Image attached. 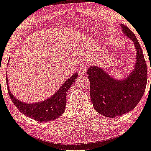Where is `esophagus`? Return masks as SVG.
Returning a JSON list of instances; mask_svg holds the SVG:
<instances>
[{
  "mask_svg": "<svg viewBox=\"0 0 151 151\" xmlns=\"http://www.w3.org/2000/svg\"><path fill=\"white\" fill-rule=\"evenodd\" d=\"M86 69H87V66H83L81 68H80L79 69V73L81 75H83L86 72Z\"/></svg>",
  "mask_w": 151,
  "mask_h": 151,
  "instance_id": "1",
  "label": "esophagus"
}]
</instances>
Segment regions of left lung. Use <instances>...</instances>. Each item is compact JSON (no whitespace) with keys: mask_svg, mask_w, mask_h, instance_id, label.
Wrapping results in <instances>:
<instances>
[{"mask_svg":"<svg viewBox=\"0 0 151 151\" xmlns=\"http://www.w3.org/2000/svg\"><path fill=\"white\" fill-rule=\"evenodd\" d=\"M120 26L136 47V61L133 70L122 79H115L97 66H90L87 70L94 108L100 114L110 118L134 109L143 96L147 81V64L139 43L127 26L122 24Z\"/></svg>","mask_w":151,"mask_h":151,"instance_id":"left-lung-1","label":"left lung"}]
</instances>
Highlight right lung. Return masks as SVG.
<instances>
[{
	"label": "right lung",
	"mask_w": 151,
	"mask_h": 151,
	"mask_svg": "<svg viewBox=\"0 0 151 151\" xmlns=\"http://www.w3.org/2000/svg\"><path fill=\"white\" fill-rule=\"evenodd\" d=\"M8 63V65L9 64ZM78 76V73H75L69 79L66 80L62 86L53 96L44 101L37 103H25L17 99L9 88L8 78L6 76V84L8 91L12 101L17 108L29 118H31L40 122H47L55 120L63 115L66 109V94L68 89L71 87Z\"/></svg>",
	"instance_id": "right-lung-1"
}]
</instances>
